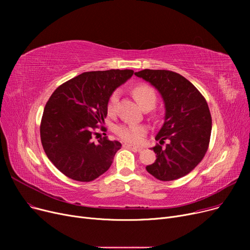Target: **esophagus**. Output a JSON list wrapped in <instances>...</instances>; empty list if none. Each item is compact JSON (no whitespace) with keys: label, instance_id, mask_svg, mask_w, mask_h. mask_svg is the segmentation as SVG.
<instances>
[{"label":"esophagus","instance_id":"esophagus-1","mask_svg":"<svg viewBox=\"0 0 250 250\" xmlns=\"http://www.w3.org/2000/svg\"><path fill=\"white\" fill-rule=\"evenodd\" d=\"M124 147H125V148H129V149L136 150V151H138V152H140V151H142V150H143V148H142V147H138V146L130 145V144H125Z\"/></svg>","mask_w":250,"mask_h":250}]
</instances>
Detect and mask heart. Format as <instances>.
Wrapping results in <instances>:
<instances>
[{"mask_svg": "<svg viewBox=\"0 0 250 250\" xmlns=\"http://www.w3.org/2000/svg\"><path fill=\"white\" fill-rule=\"evenodd\" d=\"M133 94L141 107L145 106V105H148V104H151L154 106L157 99L154 89L146 84L137 85L133 90ZM118 97H120V92L117 90L113 91L107 103L108 111L111 112L114 110L115 105L118 101ZM145 133H146L145 127L138 125H123L116 128V134L118 137L127 143H133V144L140 143L144 135H145Z\"/></svg>", "mask_w": 250, "mask_h": 250, "instance_id": "1", "label": "heart"}]
</instances>
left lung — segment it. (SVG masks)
<instances>
[{"label": "left lung", "instance_id": "obj_1", "mask_svg": "<svg viewBox=\"0 0 250 250\" xmlns=\"http://www.w3.org/2000/svg\"><path fill=\"white\" fill-rule=\"evenodd\" d=\"M136 76L153 85L165 105L164 124L152 148L156 160L147 171L162 181L188 174L205 157L212 132V117L201 92L183 76L167 70H143ZM165 139L169 143L161 145Z\"/></svg>", "mask_w": 250, "mask_h": 250}]
</instances>
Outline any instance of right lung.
I'll return each mask as SVG.
<instances>
[{"mask_svg": "<svg viewBox=\"0 0 250 250\" xmlns=\"http://www.w3.org/2000/svg\"><path fill=\"white\" fill-rule=\"evenodd\" d=\"M133 70L86 72L59 86L49 97L42 118L41 139L47 158L77 181L96 179L111 166L122 144L98 138L112 92L133 76Z\"/></svg>", "mask_w": 250, "mask_h": 250, "instance_id": "obj_1", "label": "right lung"}]
</instances>
